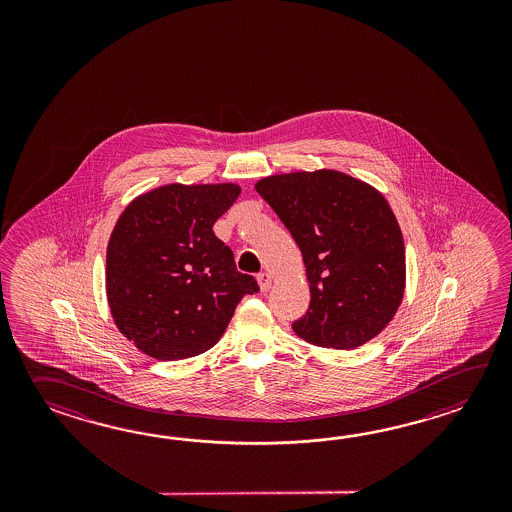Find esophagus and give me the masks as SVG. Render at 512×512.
<instances>
[{
	"instance_id": "esophagus-1",
	"label": "esophagus",
	"mask_w": 512,
	"mask_h": 512,
	"mask_svg": "<svg viewBox=\"0 0 512 512\" xmlns=\"http://www.w3.org/2000/svg\"><path fill=\"white\" fill-rule=\"evenodd\" d=\"M258 283H260L261 293H267L272 287V278L269 272L258 274Z\"/></svg>"
}]
</instances>
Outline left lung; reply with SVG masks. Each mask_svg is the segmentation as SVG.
Returning <instances> with one entry per match:
<instances>
[{
  "mask_svg": "<svg viewBox=\"0 0 512 512\" xmlns=\"http://www.w3.org/2000/svg\"><path fill=\"white\" fill-rule=\"evenodd\" d=\"M254 188L304 258L311 304L294 333L327 349H355L377 337L406 287L403 232L382 192L329 168L267 175Z\"/></svg>",
  "mask_w": 512,
  "mask_h": 512,
  "instance_id": "1",
  "label": "left lung"
}]
</instances>
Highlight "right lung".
I'll return each instance as SVG.
<instances>
[{
	"label": "right lung",
	"instance_id": "right-lung-1",
	"mask_svg": "<svg viewBox=\"0 0 512 512\" xmlns=\"http://www.w3.org/2000/svg\"><path fill=\"white\" fill-rule=\"evenodd\" d=\"M236 183L157 186L131 199L111 232L106 294L120 333L148 357L183 360L218 342L258 282L236 269L214 223Z\"/></svg>",
	"mask_w": 512,
	"mask_h": 512
}]
</instances>
